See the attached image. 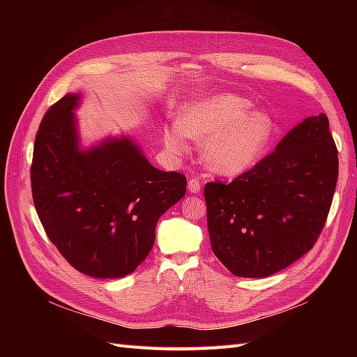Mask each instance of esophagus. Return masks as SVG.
Listing matches in <instances>:
<instances>
[{
    "label": "esophagus",
    "instance_id": "34e87169",
    "mask_svg": "<svg viewBox=\"0 0 357 357\" xmlns=\"http://www.w3.org/2000/svg\"><path fill=\"white\" fill-rule=\"evenodd\" d=\"M188 189L190 193H198L201 190V181L198 178H190L188 183Z\"/></svg>",
    "mask_w": 357,
    "mask_h": 357
}]
</instances>
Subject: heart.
Wrapping results in <instances>:
<instances>
[{"instance_id": "1", "label": "heart", "mask_w": 357, "mask_h": 357, "mask_svg": "<svg viewBox=\"0 0 357 357\" xmlns=\"http://www.w3.org/2000/svg\"><path fill=\"white\" fill-rule=\"evenodd\" d=\"M252 102L235 93H215L189 104L178 126L165 131V144L174 153L189 149L186 137L205 139L202 158L222 176H238L262 159L275 134L266 112H250Z\"/></svg>"}]
</instances>
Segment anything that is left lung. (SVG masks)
<instances>
[{
    "instance_id": "1",
    "label": "left lung",
    "mask_w": 357,
    "mask_h": 357,
    "mask_svg": "<svg viewBox=\"0 0 357 357\" xmlns=\"http://www.w3.org/2000/svg\"><path fill=\"white\" fill-rule=\"evenodd\" d=\"M337 180L329 119L323 113L308 117L231 183L204 186L213 253L238 277L282 271L316 244Z\"/></svg>"
}]
</instances>
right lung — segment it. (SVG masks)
<instances>
[{
    "label": "right lung",
    "instance_id": "obj_1",
    "mask_svg": "<svg viewBox=\"0 0 357 357\" xmlns=\"http://www.w3.org/2000/svg\"><path fill=\"white\" fill-rule=\"evenodd\" d=\"M75 93L53 104L38 126L32 199L49 240L77 271L121 278L155 243L159 218L186 193V177L149 164L128 138L80 152Z\"/></svg>",
    "mask_w": 357,
    "mask_h": 357
}]
</instances>
